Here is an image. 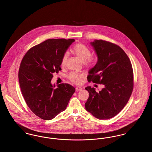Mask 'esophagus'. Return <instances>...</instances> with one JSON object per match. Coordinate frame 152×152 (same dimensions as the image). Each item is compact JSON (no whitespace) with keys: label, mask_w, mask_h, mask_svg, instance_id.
I'll return each mask as SVG.
<instances>
[{"label":"esophagus","mask_w":152,"mask_h":152,"mask_svg":"<svg viewBox=\"0 0 152 152\" xmlns=\"http://www.w3.org/2000/svg\"><path fill=\"white\" fill-rule=\"evenodd\" d=\"M81 90H82V88L81 87H77V88H76V92H78V91H81Z\"/></svg>","instance_id":"34e87169"}]
</instances>
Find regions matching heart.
Returning a JSON list of instances; mask_svg holds the SVG:
<instances>
[{
    "instance_id": "1",
    "label": "heart",
    "mask_w": 152,
    "mask_h": 152,
    "mask_svg": "<svg viewBox=\"0 0 152 152\" xmlns=\"http://www.w3.org/2000/svg\"><path fill=\"white\" fill-rule=\"evenodd\" d=\"M72 53L84 63L87 66H94L95 65L97 58L95 56H91V51L83 44L79 43L76 44L73 48ZM68 55L67 53H65L61 60V66L64 67L68 60ZM68 79L73 83L76 84H80L82 82V79L84 77L83 75L77 73H70L68 76Z\"/></svg>"
}]
</instances>
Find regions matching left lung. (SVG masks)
I'll list each match as a JSON object with an SVG mask.
<instances>
[{"instance_id":"left-lung-1","label":"left lung","mask_w":152,"mask_h":152,"mask_svg":"<svg viewBox=\"0 0 152 152\" xmlns=\"http://www.w3.org/2000/svg\"><path fill=\"white\" fill-rule=\"evenodd\" d=\"M91 44L98 60L89 70L87 79L105 87L99 92L86 88L89 96L85 107L97 118L109 119L124 108L130 98L134 84L132 66L126 53L115 44L95 40Z\"/></svg>"}]
</instances>
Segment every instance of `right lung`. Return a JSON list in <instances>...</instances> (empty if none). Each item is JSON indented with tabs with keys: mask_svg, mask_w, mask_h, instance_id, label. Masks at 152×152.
Masks as SVG:
<instances>
[{
	"mask_svg": "<svg viewBox=\"0 0 152 152\" xmlns=\"http://www.w3.org/2000/svg\"><path fill=\"white\" fill-rule=\"evenodd\" d=\"M74 39H50L30 48L22 59L19 81L23 96L31 111L50 120L65 110L75 88L69 84L55 88L53 74L61 70V60Z\"/></svg>",
	"mask_w": 152,
	"mask_h": 152,
	"instance_id": "right-lung-1",
	"label": "right lung"
}]
</instances>
